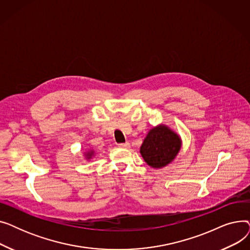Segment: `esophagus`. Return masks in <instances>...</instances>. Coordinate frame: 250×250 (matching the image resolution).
Segmentation results:
<instances>
[{
    "instance_id": "esophagus-1",
    "label": "esophagus",
    "mask_w": 250,
    "mask_h": 250,
    "mask_svg": "<svg viewBox=\"0 0 250 250\" xmlns=\"http://www.w3.org/2000/svg\"><path fill=\"white\" fill-rule=\"evenodd\" d=\"M118 147L120 148H128L129 147V143H123V144H118Z\"/></svg>"
}]
</instances>
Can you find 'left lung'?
I'll return each mask as SVG.
<instances>
[{
  "label": "left lung",
  "instance_id": "1",
  "mask_svg": "<svg viewBox=\"0 0 250 250\" xmlns=\"http://www.w3.org/2000/svg\"><path fill=\"white\" fill-rule=\"evenodd\" d=\"M180 147L179 136L168 126L161 125L148 133L140 152L148 165L153 168H161L174 160Z\"/></svg>",
  "mask_w": 250,
  "mask_h": 250
}]
</instances>
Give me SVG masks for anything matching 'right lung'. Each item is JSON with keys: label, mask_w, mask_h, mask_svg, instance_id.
Returning <instances> with one entry per match:
<instances>
[{"label": "right lung", "mask_w": 250, "mask_h": 250, "mask_svg": "<svg viewBox=\"0 0 250 250\" xmlns=\"http://www.w3.org/2000/svg\"><path fill=\"white\" fill-rule=\"evenodd\" d=\"M93 154H94V152L93 151H89L87 154H86V156H87V159H90L92 156H93Z\"/></svg>", "instance_id": "1"}]
</instances>
